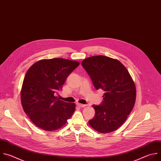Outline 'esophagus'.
<instances>
[{"instance_id":"esophagus-1","label":"esophagus","mask_w":161,"mask_h":161,"mask_svg":"<svg viewBox=\"0 0 161 161\" xmlns=\"http://www.w3.org/2000/svg\"><path fill=\"white\" fill-rule=\"evenodd\" d=\"M79 107H86V105H84V104H81V103H77V104Z\"/></svg>"}]
</instances>
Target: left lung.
Wrapping results in <instances>:
<instances>
[{"label":"left lung","instance_id":"left-lung-1","mask_svg":"<svg viewBox=\"0 0 161 161\" xmlns=\"http://www.w3.org/2000/svg\"><path fill=\"white\" fill-rule=\"evenodd\" d=\"M94 87L105 91L100 105H92L95 115L89 125L101 133L115 131L131 112L136 100L135 84L126 68L117 59L94 56L82 61Z\"/></svg>","mask_w":161,"mask_h":161}]
</instances>
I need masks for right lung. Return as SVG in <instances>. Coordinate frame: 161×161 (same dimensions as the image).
Listing matches in <instances>:
<instances>
[{
  "mask_svg": "<svg viewBox=\"0 0 161 161\" xmlns=\"http://www.w3.org/2000/svg\"><path fill=\"white\" fill-rule=\"evenodd\" d=\"M79 65L78 61L67 59H42L26 72L21 91V105L40 129L48 131L59 129L73 115L75 104L61 101L55 94Z\"/></svg>",
  "mask_w": 161,
  "mask_h": 161,
  "instance_id": "add662e5",
  "label": "right lung"
}]
</instances>
